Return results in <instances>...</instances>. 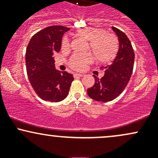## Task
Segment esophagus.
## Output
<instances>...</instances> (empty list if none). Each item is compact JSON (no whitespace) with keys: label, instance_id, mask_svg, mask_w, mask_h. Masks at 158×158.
I'll return each mask as SVG.
<instances>
[{"label":"esophagus","instance_id":"34e87169","mask_svg":"<svg viewBox=\"0 0 158 158\" xmlns=\"http://www.w3.org/2000/svg\"><path fill=\"white\" fill-rule=\"evenodd\" d=\"M84 74L82 73H75L74 74V77H84Z\"/></svg>","mask_w":158,"mask_h":158}]
</instances>
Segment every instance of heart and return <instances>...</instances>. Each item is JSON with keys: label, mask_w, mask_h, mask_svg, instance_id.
Segmentation results:
<instances>
[{"label": "heart", "mask_w": 158, "mask_h": 158, "mask_svg": "<svg viewBox=\"0 0 158 158\" xmlns=\"http://www.w3.org/2000/svg\"><path fill=\"white\" fill-rule=\"evenodd\" d=\"M77 34L89 41V48L101 64H108L113 61L119 50V41L117 36L111 32L98 27H85L77 31ZM61 48H70V41L63 38ZM94 56L91 53L74 54L69 60V66L75 70H83L88 64H91Z\"/></svg>", "instance_id": "heart-1"}]
</instances>
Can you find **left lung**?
<instances>
[{
  "label": "left lung",
  "mask_w": 158,
  "mask_h": 158,
  "mask_svg": "<svg viewBox=\"0 0 158 158\" xmlns=\"http://www.w3.org/2000/svg\"><path fill=\"white\" fill-rule=\"evenodd\" d=\"M118 36L119 48L113 63L109 66L102 67L104 77L99 79L94 75L95 84L88 88V96L98 102H109L119 97L128 85L133 71L135 52L130 40L123 31L112 27Z\"/></svg>",
  "instance_id": "obj_1"
}]
</instances>
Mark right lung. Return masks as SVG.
<instances>
[{"mask_svg": "<svg viewBox=\"0 0 158 158\" xmlns=\"http://www.w3.org/2000/svg\"><path fill=\"white\" fill-rule=\"evenodd\" d=\"M68 27L54 25L45 27L34 35L27 45L26 67L32 88L41 99L58 102L68 95L73 77L56 70L54 53L61 50L63 34Z\"/></svg>", "mask_w": 158, "mask_h": 158, "instance_id": "obj_1", "label": "right lung"}]
</instances>
